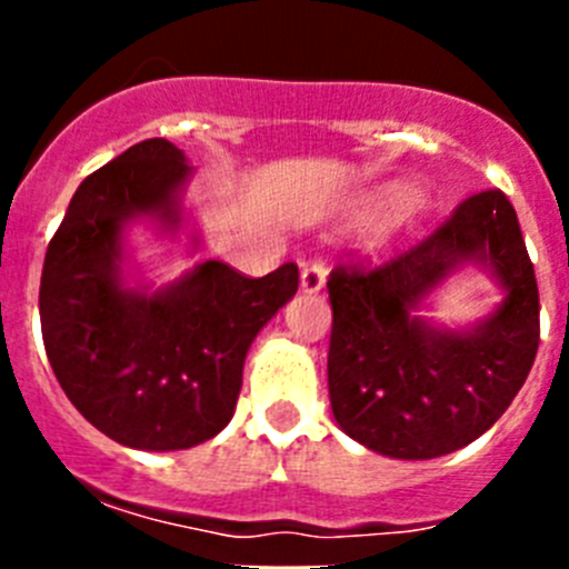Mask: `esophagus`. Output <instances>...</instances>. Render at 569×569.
<instances>
[{
    "label": "esophagus",
    "mask_w": 569,
    "mask_h": 569,
    "mask_svg": "<svg viewBox=\"0 0 569 569\" xmlns=\"http://www.w3.org/2000/svg\"><path fill=\"white\" fill-rule=\"evenodd\" d=\"M325 279H328V261L313 259L308 264H301V290L316 293V290L325 288Z\"/></svg>",
    "instance_id": "1"
}]
</instances>
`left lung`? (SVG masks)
Masks as SVG:
<instances>
[{
  "label": "left lung",
  "instance_id": "1",
  "mask_svg": "<svg viewBox=\"0 0 569 569\" xmlns=\"http://www.w3.org/2000/svg\"><path fill=\"white\" fill-rule=\"evenodd\" d=\"M487 263L500 310L467 335L430 329L415 308L453 267ZM328 387L350 439L390 459H436L501 419L539 350V284L510 199L481 190L381 264L350 259L328 279Z\"/></svg>",
  "mask_w": 569,
  "mask_h": 569
}]
</instances>
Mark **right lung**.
I'll list each match as a JSON object with an SVG mask.
<instances>
[{
    "label": "right lung",
    "instance_id": "right-lung-1",
    "mask_svg": "<svg viewBox=\"0 0 569 569\" xmlns=\"http://www.w3.org/2000/svg\"><path fill=\"white\" fill-rule=\"evenodd\" d=\"M184 153L144 139L90 173L44 253L39 319L48 361L90 425L136 450H188L233 416L250 341L299 288L293 261L250 279L204 261L173 288H122V228L176 224Z\"/></svg>",
    "mask_w": 569,
    "mask_h": 569
}]
</instances>
